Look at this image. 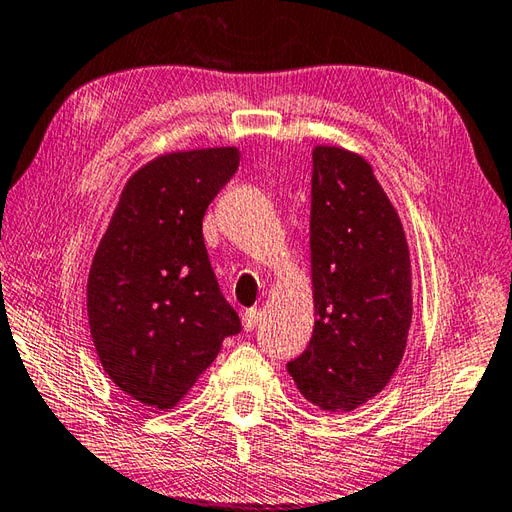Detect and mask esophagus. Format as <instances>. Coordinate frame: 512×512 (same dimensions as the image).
Returning a JSON list of instances; mask_svg holds the SVG:
<instances>
[{
  "label": "esophagus",
  "mask_w": 512,
  "mask_h": 512,
  "mask_svg": "<svg viewBox=\"0 0 512 512\" xmlns=\"http://www.w3.org/2000/svg\"><path fill=\"white\" fill-rule=\"evenodd\" d=\"M257 321H259V310H257V308H250V310H246V312L242 314V325H244L246 332L255 330Z\"/></svg>",
  "instance_id": "34e87169"
}]
</instances>
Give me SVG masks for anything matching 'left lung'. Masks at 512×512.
Instances as JSON below:
<instances>
[{
    "instance_id": "left-lung-1",
    "label": "left lung",
    "mask_w": 512,
    "mask_h": 512,
    "mask_svg": "<svg viewBox=\"0 0 512 512\" xmlns=\"http://www.w3.org/2000/svg\"><path fill=\"white\" fill-rule=\"evenodd\" d=\"M310 262L314 332L288 363L303 398L354 411L398 369L411 325V262L400 217L358 154L312 151Z\"/></svg>"
}]
</instances>
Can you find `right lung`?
Returning <instances> with one entry per match:
<instances>
[{"label":"right lung","mask_w":512,"mask_h":512,"mask_svg":"<svg viewBox=\"0 0 512 512\" xmlns=\"http://www.w3.org/2000/svg\"><path fill=\"white\" fill-rule=\"evenodd\" d=\"M237 167L235 147L147 162L127 180L96 248L92 341L105 374L143 405L171 409L242 330L202 237V217Z\"/></svg>","instance_id":"add662e5"}]
</instances>
